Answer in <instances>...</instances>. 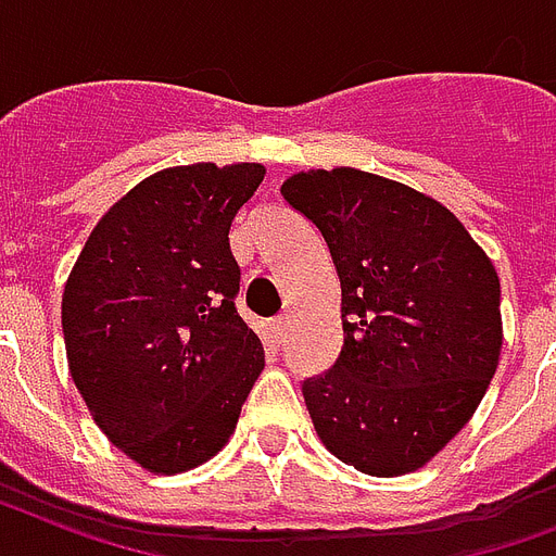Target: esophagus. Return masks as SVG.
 I'll return each mask as SVG.
<instances>
[{"instance_id": "esophagus-1", "label": "esophagus", "mask_w": 556, "mask_h": 556, "mask_svg": "<svg viewBox=\"0 0 556 556\" xmlns=\"http://www.w3.org/2000/svg\"><path fill=\"white\" fill-rule=\"evenodd\" d=\"M273 333L278 342H283V337H287V316H278L273 318Z\"/></svg>"}]
</instances>
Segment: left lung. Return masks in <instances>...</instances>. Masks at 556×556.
Returning <instances> with one entry per match:
<instances>
[{
  "instance_id": "obj_1",
  "label": "left lung",
  "mask_w": 556,
  "mask_h": 556,
  "mask_svg": "<svg viewBox=\"0 0 556 556\" xmlns=\"http://www.w3.org/2000/svg\"><path fill=\"white\" fill-rule=\"evenodd\" d=\"M281 193L321 231L342 283V354L301 386L318 438L368 476L420 470L496 374V266L453 211L386 176L301 170Z\"/></svg>"
}]
</instances>
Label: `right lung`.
<instances>
[{
    "label": "right lung",
    "instance_id": "right-lung-1",
    "mask_svg": "<svg viewBox=\"0 0 556 556\" xmlns=\"http://www.w3.org/2000/svg\"><path fill=\"white\" fill-rule=\"evenodd\" d=\"M257 162L165 167L106 211L63 290L68 371L101 432L144 470L217 455L264 371L238 316L231 219L264 182Z\"/></svg>",
    "mask_w": 556,
    "mask_h": 556
}]
</instances>
